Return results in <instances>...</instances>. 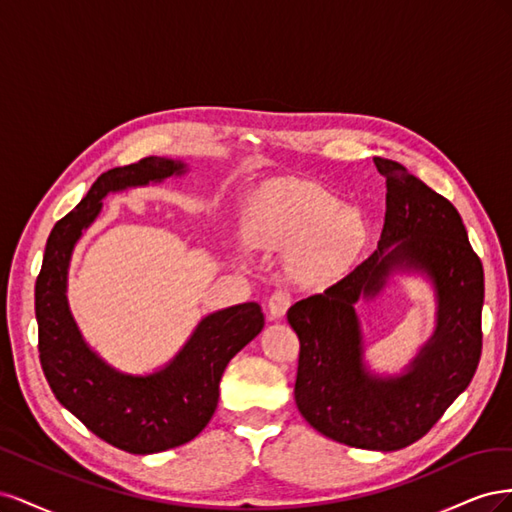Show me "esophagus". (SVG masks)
Wrapping results in <instances>:
<instances>
[{"instance_id":"34e87169","label":"esophagus","mask_w":512,"mask_h":512,"mask_svg":"<svg viewBox=\"0 0 512 512\" xmlns=\"http://www.w3.org/2000/svg\"><path fill=\"white\" fill-rule=\"evenodd\" d=\"M288 307H290V292L284 290V288L275 290L271 297L267 299V314H269L271 320L284 318L286 312H288Z\"/></svg>"}]
</instances>
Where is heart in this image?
Wrapping results in <instances>:
<instances>
[{
    "mask_svg": "<svg viewBox=\"0 0 512 512\" xmlns=\"http://www.w3.org/2000/svg\"><path fill=\"white\" fill-rule=\"evenodd\" d=\"M245 237L267 250H294L290 273L303 286H327L350 271L365 245V222L314 183L282 185L247 213Z\"/></svg>",
    "mask_w": 512,
    "mask_h": 512,
    "instance_id": "obj_1",
    "label": "heart"
}]
</instances>
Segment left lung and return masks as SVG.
I'll return each instance as SVG.
<instances>
[{
	"label": "left lung",
	"instance_id": "1",
	"mask_svg": "<svg viewBox=\"0 0 512 512\" xmlns=\"http://www.w3.org/2000/svg\"><path fill=\"white\" fill-rule=\"evenodd\" d=\"M386 179L378 250L359 267L288 309L299 337L294 401L322 436L367 451H399L421 440L468 389L483 350V262L444 196L399 162L374 158ZM393 270H418L437 288V331L404 375L382 379L362 361L353 303L373 298Z\"/></svg>",
	"mask_w": 512,
	"mask_h": 512
}]
</instances>
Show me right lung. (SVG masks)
I'll use <instances>...</instances> for the list:
<instances>
[{
	"label": "right lung",
	"instance_id": "right-lung-1",
	"mask_svg": "<svg viewBox=\"0 0 512 512\" xmlns=\"http://www.w3.org/2000/svg\"><path fill=\"white\" fill-rule=\"evenodd\" d=\"M183 173L185 164L158 156L106 170L74 211L53 226L36 280L38 352L46 382L91 433L132 455L194 440L218 408L228 361L265 327L258 303L220 309L200 320L175 359L149 376L121 374L83 342L66 299L76 241L98 218L108 192Z\"/></svg>",
	"mask_w": 512,
	"mask_h": 512
}]
</instances>
